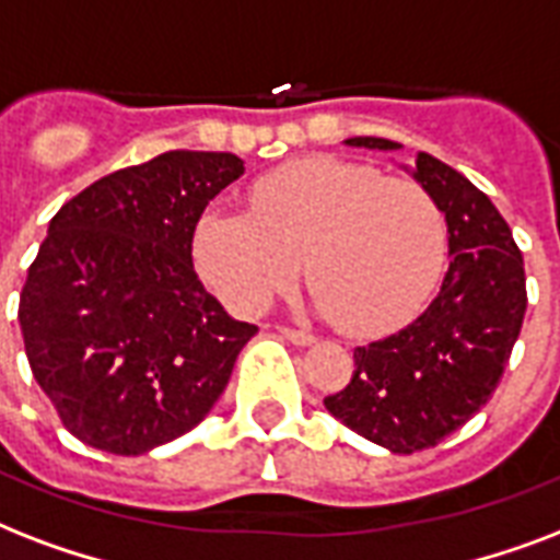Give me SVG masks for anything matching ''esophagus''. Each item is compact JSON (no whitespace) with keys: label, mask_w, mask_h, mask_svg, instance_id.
<instances>
[{"label":"esophagus","mask_w":560,"mask_h":560,"mask_svg":"<svg viewBox=\"0 0 560 560\" xmlns=\"http://www.w3.org/2000/svg\"><path fill=\"white\" fill-rule=\"evenodd\" d=\"M280 336L292 341V345H301V348H306V345H312V341H315V336H312V332H306V329H294V327H280Z\"/></svg>","instance_id":"34e87169"}]
</instances>
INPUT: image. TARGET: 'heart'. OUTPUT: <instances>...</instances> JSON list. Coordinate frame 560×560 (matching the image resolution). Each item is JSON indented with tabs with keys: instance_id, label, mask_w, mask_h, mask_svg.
<instances>
[{
	"instance_id": "heart-1",
	"label": "heart",
	"mask_w": 560,
	"mask_h": 560,
	"mask_svg": "<svg viewBox=\"0 0 560 560\" xmlns=\"http://www.w3.org/2000/svg\"><path fill=\"white\" fill-rule=\"evenodd\" d=\"M250 210L212 203L192 231L198 275L240 315L306 262L315 306L350 336L400 327L435 289L446 219L427 186L341 158L294 160L250 189Z\"/></svg>"
}]
</instances>
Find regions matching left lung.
<instances>
[{
    "label": "left lung",
    "mask_w": 560,
    "mask_h": 560,
    "mask_svg": "<svg viewBox=\"0 0 560 560\" xmlns=\"http://www.w3.org/2000/svg\"><path fill=\"white\" fill-rule=\"evenodd\" d=\"M345 142L400 149L383 137ZM411 177L444 210L450 268L441 292L409 327L353 350L350 383L324 397L332 418L400 456L435 446L491 400L526 315L523 254L491 198L427 151Z\"/></svg>",
    "instance_id": "8db88e82"
}]
</instances>
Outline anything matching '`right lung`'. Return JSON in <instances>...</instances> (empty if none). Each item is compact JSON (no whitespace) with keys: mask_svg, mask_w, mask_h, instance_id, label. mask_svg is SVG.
I'll use <instances>...</instances> for the list:
<instances>
[{"mask_svg":"<svg viewBox=\"0 0 560 560\" xmlns=\"http://www.w3.org/2000/svg\"><path fill=\"white\" fill-rule=\"evenodd\" d=\"M242 172L228 151H166L95 180L49 221L20 329L34 380L78 441L142 456L221 397L257 327L203 289L192 231Z\"/></svg>","mask_w":560,"mask_h":560,"instance_id":"1","label":"right lung"}]
</instances>
